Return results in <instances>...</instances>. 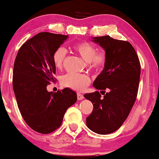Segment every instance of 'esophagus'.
I'll use <instances>...</instances> for the list:
<instances>
[{
	"mask_svg": "<svg viewBox=\"0 0 159 159\" xmlns=\"http://www.w3.org/2000/svg\"><path fill=\"white\" fill-rule=\"evenodd\" d=\"M84 98V95H82L81 93H77V99L79 100V101H81Z\"/></svg>",
	"mask_w": 159,
	"mask_h": 159,
	"instance_id": "34e87169",
	"label": "esophagus"
}]
</instances>
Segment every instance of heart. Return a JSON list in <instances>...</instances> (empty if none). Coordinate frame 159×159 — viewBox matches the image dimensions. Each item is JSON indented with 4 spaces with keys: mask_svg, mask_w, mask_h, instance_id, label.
Listing matches in <instances>:
<instances>
[{
    "mask_svg": "<svg viewBox=\"0 0 159 159\" xmlns=\"http://www.w3.org/2000/svg\"><path fill=\"white\" fill-rule=\"evenodd\" d=\"M74 49L79 53L84 61L88 63L89 67L94 70L103 68L106 62V54L105 52H97L95 46L90 43L82 42L76 44ZM66 55V50L63 47L57 48L53 55V62L57 69H61L64 64ZM90 82V79L85 75H74L66 74L61 79V83L66 88L77 91H81Z\"/></svg>",
    "mask_w": 159,
    "mask_h": 159,
    "instance_id": "heart-1",
    "label": "heart"
}]
</instances>
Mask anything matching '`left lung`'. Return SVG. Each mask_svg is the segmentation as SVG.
<instances>
[{"mask_svg": "<svg viewBox=\"0 0 159 159\" xmlns=\"http://www.w3.org/2000/svg\"><path fill=\"white\" fill-rule=\"evenodd\" d=\"M106 54V62L93 85L98 91L84 94L92 102L93 110L87 117L86 125L99 134L112 133L122 125L138 95L140 64L135 50L129 42L115 40L110 36L91 39ZM106 89L107 93H105Z\"/></svg>", "mask_w": 159, "mask_h": 159, "instance_id": "obj_1", "label": "left lung"}]
</instances>
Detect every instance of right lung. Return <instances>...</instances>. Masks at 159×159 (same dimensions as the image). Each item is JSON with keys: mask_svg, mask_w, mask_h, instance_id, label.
<instances>
[{"mask_svg": "<svg viewBox=\"0 0 159 159\" xmlns=\"http://www.w3.org/2000/svg\"><path fill=\"white\" fill-rule=\"evenodd\" d=\"M69 35L40 32L19 48L13 71V89L20 113L30 128L48 134L61 125L67 108L76 103L77 93L69 88L48 92L54 80V52Z\"/></svg>", "mask_w": 159, "mask_h": 159, "instance_id": "add662e5", "label": "right lung"}]
</instances>
